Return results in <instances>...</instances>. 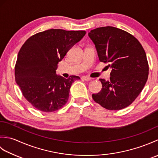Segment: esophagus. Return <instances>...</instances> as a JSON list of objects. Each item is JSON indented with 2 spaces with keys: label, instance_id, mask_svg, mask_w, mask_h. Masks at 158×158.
Segmentation results:
<instances>
[{
  "label": "esophagus",
  "instance_id": "34e87169",
  "mask_svg": "<svg viewBox=\"0 0 158 158\" xmlns=\"http://www.w3.org/2000/svg\"><path fill=\"white\" fill-rule=\"evenodd\" d=\"M81 79H82L83 80H84V81H90V80H91V78H90V77H86V76L82 77Z\"/></svg>",
  "mask_w": 158,
  "mask_h": 158
}]
</instances>
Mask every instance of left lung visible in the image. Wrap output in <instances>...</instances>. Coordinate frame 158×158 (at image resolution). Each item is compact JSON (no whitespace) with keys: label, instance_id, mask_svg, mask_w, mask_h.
I'll list each match as a JSON object with an SVG mask.
<instances>
[{"label":"left lung","instance_id":"8db88e82","mask_svg":"<svg viewBox=\"0 0 158 158\" xmlns=\"http://www.w3.org/2000/svg\"><path fill=\"white\" fill-rule=\"evenodd\" d=\"M100 61L112 69L109 81L100 79L102 89L94 100L108 110H120L131 105L148 79L149 64L145 50L130 33L113 26L97 28L88 33Z\"/></svg>","mask_w":158,"mask_h":158}]
</instances>
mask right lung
Instances as JSON below:
<instances>
[{"instance_id":"1","label":"right lung","mask_w":158,"mask_h":158,"mask_svg":"<svg viewBox=\"0 0 158 158\" xmlns=\"http://www.w3.org/2000/svg\"><path fill=\"white\" fill-rule=\"evenodd\" d=\"M85 31L50 29L32 35L18 55L15 77L24 98L41 111L60 109L68 101L70 86L78 76L57 75L59 62L85 36Z\"/></svg>"}]
</instances>
